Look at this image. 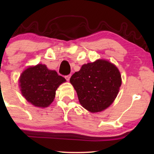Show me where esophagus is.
<instances>
[{
  "label": "esophagus",
  "instance_id": "1",
  "mask_svg": "<svg viewBox=\"0 0 154 154\" xmlns=\"http://www.w3.org/2000/svg\"><path fill=\"white\" fill-rule=\"evenodd\" d=\"M70 77H71V75H69L65 76V78H66V79L67 81H69Z\"/></svg>",
  "mask_w": 154,
  "mask_h": 154
}]
</instances>
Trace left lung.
Here are the masks:
<instances>
[{
	"instance_id": "1",
	"label": "left lung",
	"mask_w": 154,
	"mask_h": 154,
	"mask_svg": "<svg viewBox=\"0 0 154 154\" xmlns=\"http://www.w3.org/2000/svg\"><path fill=\"white\" fill-rule=\"evenodd\" d=\"M79 103L90 112H100L115 100L122 85L120 72L115 65L98 59L82 65L70 78Z\"/></svg>"
}]
</instances>
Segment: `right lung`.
Returning a JSON list of instances; mask_svg holds the SVG:
<instances>
[{"instance_id":"right-lung-1","label":"right lung","mask_w":154,"mask_h":154,"mask_svg":"<svg viewBox=\"0 0 154 154\" xmlns=\"http://www.w3.org/2000/svg\"><path fill=\"white\" fill-rule=\"evenodd\" d=\"M66 79L45 64L26 69L20 75L19 87L22 94L35 106L45 108L54 101L56 91Z\"/></svg>"}]
</instances>
